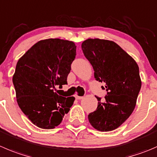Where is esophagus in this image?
<instances>
[{"label": "esophagus", "mask_w": 157, "mask_h": 157, "mask_svg": "<svg viewBox=\"0 0 157 157\" xmlns=\"http://www.w3.org/2000/svg\"><path fill=\"white\" fill-rule=\"evenodd\" d=\"M75 97H76V99H77V100H81V99L83 98V97H80V96L77 95V94H76Z\"/></svg>", "instance_id": "1"}]
</instances>
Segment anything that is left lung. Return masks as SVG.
I'll return each instance as SVG.
<instances>
[{
	"instance_id": "1",
	"label": "left lung",
	"mask_w": 157,
	"mask_h": 157,
	"mask_svg": "<svg viewBox=\"0 0 157 157\" xmlns=\"http://www.w3.org/2000/svg\"><path fill=\"white\" fill-rule=\"evenodd\" d=\"M86 58L94 71V77L103 82L107 94L88 115L90 124L99 131L113 130L122 125L133 113L141 88L139 67L134 59L112 40L91 39L81 44Z\"/></svg>"
}]
</instances>
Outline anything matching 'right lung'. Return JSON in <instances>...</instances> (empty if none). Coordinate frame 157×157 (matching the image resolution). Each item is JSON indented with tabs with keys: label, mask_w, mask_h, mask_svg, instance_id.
<instances>
[{
	"label": "right lung",
	"mask_w": 157,
	"mask_h": 157,
	"mask_svg": "<svg viewBox=\"0 0 157 157\" xmlns=\"http://www.w3.org/2000/svg\"><path fill=\"white\" fill-rule=\"evenodd\" d=\"M76 48L73 41L59 38L41 40L17 63L13 76L17 102L39 128H55L74 104L75 97L58 95L55 87L67 83Z\"/></svg>",
	"instance_id": "obj_1"
}]
</instances>
